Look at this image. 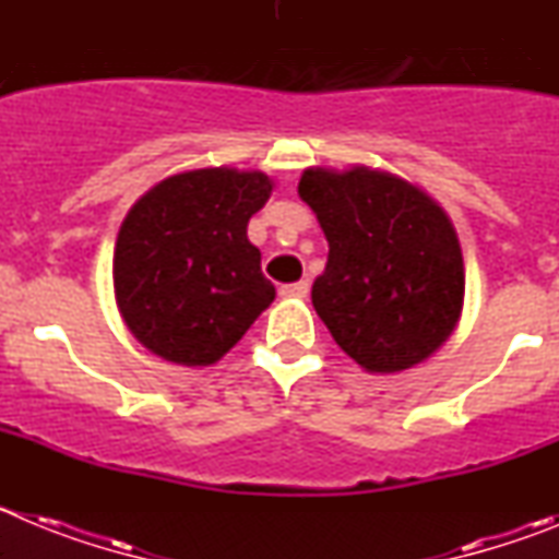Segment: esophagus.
Masks as SVG:
<instances>
[{"instance_id":"34e87169","label":"esophagus","mask_w":559,"mask_h":559,"mask_svg":"<svg viewBox=\"0 0 559 559\" xmlns=\"http://www.w3.org/2000/svg\"><path fill=\"white\" fill-rule=\"evenodd\" d=\"M308 290H310V285L302 280V283L283 285V288H280V296H283V299H305V296H308Z\"/></svg>"}]
</instances>
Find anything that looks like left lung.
Returning <instances> with one entry per match:
<instances>
[{
  "label": "left lung",
  "instance_id": "1",
  "mask_svg": "<svg viewBox=\"0 0 559 559\" xmlns=\"http://www.w3.org/2000/svg\"><path fill=\"white\" fill-rule=\"evenodd\" d=\"M299 199L328 237L313 308L344 353L372 374L431 358L464 308V260L448 212L389 170L308 167Z\"/></svg>",
  "mask_w": 559,
  "mask_h": 559
}]
</instances>
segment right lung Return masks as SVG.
<instances>
[{"mask_svg": "<svg viewBox=\"0 0 559 559\" xmlns=\"http://www.w3.org/2000/svg\"><path fill=\"white\" fill-rule=\"evenodd\" d=\"M271 192L263 170L221 165L173 173L133 201L114 243V299L147 353L212 367L274 302L246 235Z\"/></svg>", "mask_w": 559, "mask_h": 559, "instance_id": "1", "label": "right lung"}]
</instances>
